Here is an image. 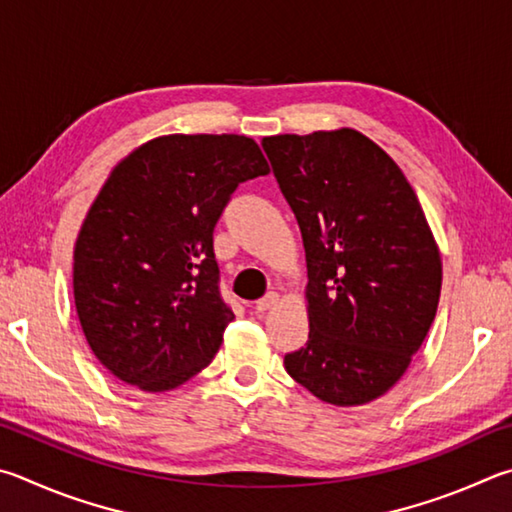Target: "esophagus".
Instances as JSON below:
<instances>
[{"label":"esophagus","mask_w":512,"mask_h":512,"mask_svg":"<svg viewBox=\"0 0 512 512\" xmlns=\"http://www.w3.org/2000/svg\"><path fill=\"white\" fill-rule=\"evenodd\" d=\"M276 303H279V294H276V292H267L263 299L256 301V310H258V312H265V310L274 308Z\"/></svg>","instance_id":"1"}]
</instances>
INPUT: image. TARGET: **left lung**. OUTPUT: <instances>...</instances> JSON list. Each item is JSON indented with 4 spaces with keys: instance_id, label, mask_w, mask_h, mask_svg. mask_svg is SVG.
Instances as JSON below:
<instances>
[{
    "instance_id": "left-lung-1",
    "label": "left lung",
    "mask_w": 512,
    "mask_h": 512,
    "mask_svg": "<svg viewBox=\"0 0 512 512\" xmlns=\"http://www.w3.org/2000/svg\"><path fill=\"white\" fill-rule=\"evenodd\" d=\"M263 150L308 263L310 335L285 371L330 405H364L402 378L436 317L441 254L425 213L357 130L276 134Z\"/></svg>"
}]
</instances>
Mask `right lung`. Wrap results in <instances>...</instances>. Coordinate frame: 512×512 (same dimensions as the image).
<instances>
[{
	"label": "right lung",
	"mask_w": 512,
	"mask_h": 512,
	"mask_svg": "<svg viewBox=\"0 0 512 512\" xmlns=\"http://www.w3.org/2000/svg\"><path fill=\"white\" fill-rule=\"evenodd\" d=\"M270 173L242 134H170L107 177L74 249L76 312L107 371L168 391L209 364L233 319L213 231L238 184Z\"/></svg>",
	"instance_id": "1"
}]
</instances>
